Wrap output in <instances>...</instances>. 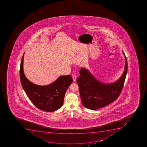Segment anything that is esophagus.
<instances>
[{
    "label": "esophagus",
    "mask_w": 147,
    "mask_h": 147,
    "mask_svg": "<svg viewBox=\"0 0 147 147\" xmlns=\"http://www.w3.org/2000/svg\"><path fill=\"white\" fill-rule=\"evenodd\" d=\"M76 79H77V77H76V75H73V80L75 82L76 80Z\"/></svg>",
    "instance_id": "esophagus-1"
}]
</instances>
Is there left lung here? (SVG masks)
<instances>
[{
    "instance_id": "obj_1",
    "label": "left lung",
    "mask_w": 147,
    "mask_h": 147,
    "mask_svg": "<svg viewBox=\"0 0 147 147\" xmlns=\"http://www.w3.org/2000/svg\"><path fill=\"white\" fill-rule=\"evenodd\" d=\"M125 69L120 79L115 83L102 84L98 82L87 70L82 68L80 76L77 78L81 100L88 109L96 110L112 103L117 99L122 92L127 72L125 56Z\"/></svg>"
}]
</instances>
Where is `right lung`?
<instances>
[{"instance_id": "add662e5", "label": "right lung", "mask_w": 147, "mask_h": 147, "mask_svg": "<svg viewBox=\"0 0 147 147\" xmlns=\"http://www.w3.org/2000/svg\"><path fill=\"white\" fill-rule=\"evenodd\" d=\"M23 57V55L20 69V82L31 102L38 109L45 112H54L59 109L64 102L65 92L72 83V76H61L47 86L35 84L30 82L24 74Z\"/></svg>"}]
</instances>
